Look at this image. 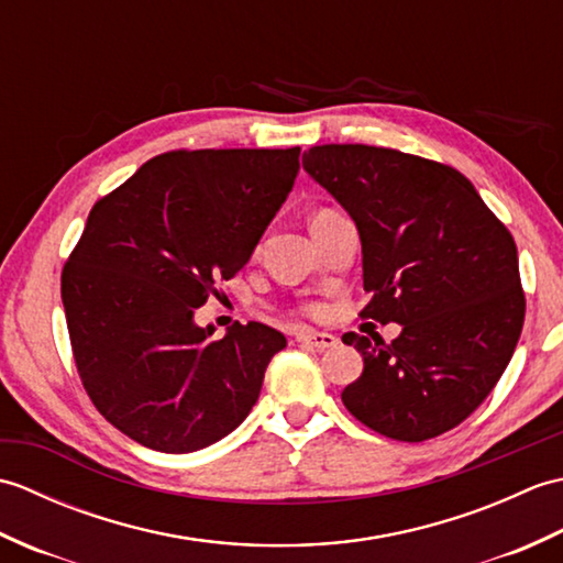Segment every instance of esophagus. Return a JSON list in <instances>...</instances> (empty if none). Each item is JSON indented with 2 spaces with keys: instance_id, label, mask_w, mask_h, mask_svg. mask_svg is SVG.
I'll return each instance as SVG.
<instances>
[{
  "instance_id": "esophagus-1",
  "label": "esophagus",
  "mask_w": 563,
  "mask_h": 563,
  "mask_svg": "<svg viewBox=\"0 0 563 563\" xmlns=\"http://www.w3.org/2000/svg\"><path fill=\"white\" fill-rule=\"evenodd\" d=\"M297 341L312 345L317 351H327L333 349V345H339V336H333V333L327 331H300L297 333Z\"/></svg>"
}]
</instances>
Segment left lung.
I'll use <instances>...</instances> for the list:
<instances>
[{
  "instance_id": "8db88e82",
  "label": "left lung",
  "mask_w": 563,
  "mask_h": 563,
  "mask_svg": "<svg viewBox=\"0 0 563 563\" xmlns=\"http://www.w3.org/2000/svg\"><path fill=\"white\" fill-rule=\"evenodd\" d=\"M305 172L351 214L363 244V319L401 333H345L363 375L341 399L375 433L423 442L479 409L516 351L525 292L518 249L466 176L369 145H321Z\"/></svg>"
}]
</instances>
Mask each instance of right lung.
Instances as JSON below:
<instances>
[{
  "label": "right lung",
  "mask_w": 563,
  "mask_h": 563,
  "mask_svg": "<svg viewBox=\"0 0 563 563\" xmlns=\"http://www.w3.org/2000/svg\"><path fill=\"white\" fill-rule=\"evenodd\" d=\"M300 147L176 150L91 208L63 268L81 385L106 421L157 452L230 435L288 341L258 321L214 341L194 312L246 266L292 190Z\"/></svg>",
  "instance_id": "1"
}]
</instances>
